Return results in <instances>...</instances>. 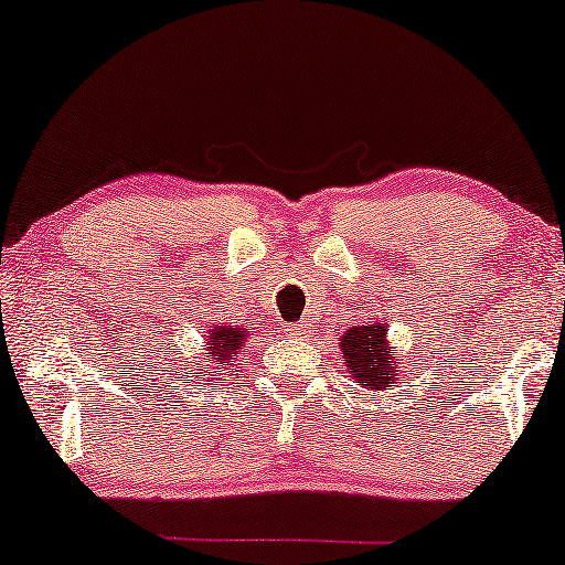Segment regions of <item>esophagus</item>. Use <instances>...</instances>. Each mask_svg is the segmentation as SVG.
Here are the masks:
<instances>
[{
  "label": "esophagus",
  "mask_w": 565,
  "mask_h": 565,
  "mask_svg": "<svg viewBox=\"0 0 565 565\" xmlns=\"http://www.w3.org/2000/svg\"><path fill=\"white\" fill-rule=\"evenodd\" d=\"M285 334L292 337V339H300V337L308 334V327H306V323H290V327L285 329Z\"/></svg>",
  "instance_id": "esophagus-1"
}]
</instances>
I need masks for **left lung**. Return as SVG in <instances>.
<instances>
[{
	"label": "left lung",
	"instance_id": "1",
	"mask_svg": "<svg viewBox=\"0 0 565 565\" xmlns=\"http://www.w3.org/2000/svg\"><path fill=\"white\" fill-rule=\"evenodd\" d=\"M339 350L350 377L367 391H391L398 381L401 362L396 347L388 339V327L383 321H367L350 327L339 337Z\"/></svg>",
	"mask_w": 565,
	"mask_h": 565
}]
</instances>
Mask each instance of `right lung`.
<instances>
[{
	"label": "right lung",
	"instance_id": "1",
	"mask_svg": "<svg viewBox=\"0 0 565 565\" xmlns=\"http://www.w3.org/2000/svg\"><path fill=\"white\" fill-rule=\"evenodd\" d=\"M249 329L231 327V323H207L203 331V342L198 350L195 365H203V370H211V375H223L234 370L238 354L244 352L246 342H249Z\"/></svg>",
	"mask_w": 565,
	"mask_h": 565
}]
</instances>
